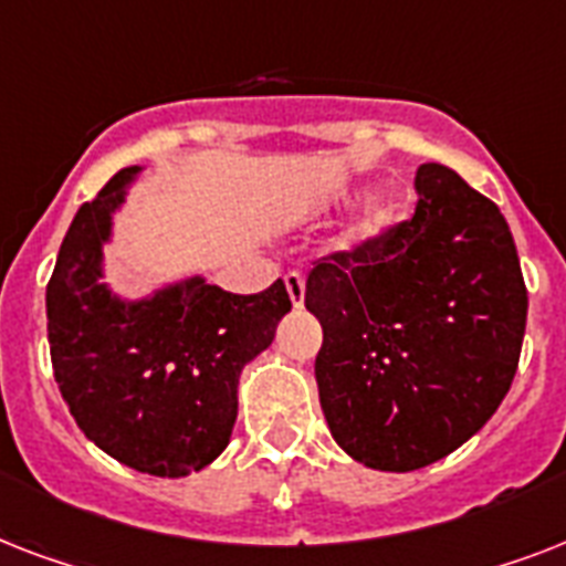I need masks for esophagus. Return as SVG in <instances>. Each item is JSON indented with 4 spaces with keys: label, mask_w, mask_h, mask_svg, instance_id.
Wrapping results in <instances>:
<instances>
[{
    "label": "esophagus",
    "mask_w": 566,
    "mask_h": 566,
    "mask_svg": "<svg viewBox=\"0 0 566 566\" xmlns=\"http://www.w3.org/2000/svg\"><path fill=\"white\" fill-rule=\"evenodd\" d=\"M284 287L291 293L293 308H302V302H305V275L300 270H291V273L284 275Z\"/></svg>",
    "instance_id": "obj_1"
}]
</instances>
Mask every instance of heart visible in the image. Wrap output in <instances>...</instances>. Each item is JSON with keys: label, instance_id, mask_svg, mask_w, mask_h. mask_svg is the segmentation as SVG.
Wrapping results in <instances>:
<instances>
[{"label": "heart", "instance_id": "obj_1", "mask_svg": "<svg viewBox=\"0 0 566 566\" xmlns=\"http://www.w3.org/2000/svg\"><path fill=\"white\" fill-rule=\"evenodd\" d=\"M394 217V199H387V196H376L364 213L355 220L353 226V238H373L376 231L385 229V222Z\"/></svg>", "mask_w": 566, "mask_h": 566}]
</instances>
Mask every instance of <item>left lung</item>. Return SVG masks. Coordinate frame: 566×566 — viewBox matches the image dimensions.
Wrapping results in <instances>:
<instances>
[{
  "label": "left lung",
  "mask_w": 566,
  "mask_h": 566,
  "mask_svg": "<svg viewBox=\"0 0 566 566\" xmlns=\"http://www.w3.org/2000/svg\"><path fill=\"white\" fill-rule=\"evenodd\" d=\"M411 220L319 258V405L361 464L408 473L470 440L509 394L528 293L500 208L443 164L417 170Z\"/></svg>",
  "instance_id": "8db88e82"
}]
</instances>
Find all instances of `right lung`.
<instances>
[{
  "label": "right lung",
  "mask_w": 566,
  "mask_h": 566,
  "mask_svg": "<svg viewBox=\"0 0 566 566\" xmlns=\"http://www.w3.org/2000/svg\"><path fill=\"white\" fill-rule=\"evenodd\" d=\"M135 172L119 170L66 231L46 284L49 353L70 413L102 452L179 479L226 449L240 370L273 344L291 296L282 279L249 296L205 279L144 302L111 296L99 284L102 243Z\"/></svg>",
  "instance_id": "add662e5"
}]
</instances>
